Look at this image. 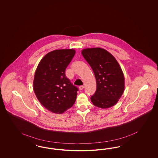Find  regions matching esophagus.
I'll list each match as a JSON object with an SVG mask.
<instances>
[{"label": "esophagus", "instance_id": "34e87169", "mask_svg": "<svg viewBox=\"0 0 158 158\" xmlns=\"http://www.w3.org/2000/svg\"><path fill=\"white\" fill-rule=\"evenodd\" d=\"M79 90H83V89H84V86H79Z\"/></svg>", "mask_w": 158, "mask_h": 158}]
</instances>
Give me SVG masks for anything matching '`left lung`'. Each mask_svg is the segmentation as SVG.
<instances>
[{"mask_svg": "<svg viewBox=\"0 0 158 158\" xmlns=\"http://www.w3.org/2000/svg\"><path fill=\"white\" fill-rule=\"evenodd\" d=\"M81 54L96 77L97 89L90 99L100 108L115 105L123 93L124 77L119 63L108 51L100 48L83 49Z\"/></svg>", "mask_w": 158, "mask_h": 158, "instance_id": "1", "label": "left lung"}]
</instances>
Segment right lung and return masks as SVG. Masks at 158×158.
I'll list each match as a JSON object with an SVG mask.
<instances>
[{
    "label": "right lung",
    "instance_id": "add662e5",
    "mask_svg": "<svg viewBox=\"0 0 158 158\" xmlns=\"http://www.w3.org/2000/svg\"><path fill=\"white\" fill-rule=\"evenodd\" d=\"M75 54L73 49L56 50L39 63L35 73L34 90L40 104L54 114L71 108L78 89L65 76V69Z\"/></svg>",
    "mask_w": 158,
    "mask_h": 158
}]
</instances>
